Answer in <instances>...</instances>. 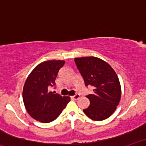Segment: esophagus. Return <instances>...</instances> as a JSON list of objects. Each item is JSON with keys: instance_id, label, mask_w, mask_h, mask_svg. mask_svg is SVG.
Wrapping results in <instances>:
<instances>
[{"instance_id": "esophagus-1", "label": "esophagus", "mask_w": 146, "mask_h": 146, "mask_svg": "<svg viewBox=\"0 0 146 146\" xmlns=\"http://www.w3.org/2000/svg\"><path fill=\"white\" fill-rule=\"evenodd\" d=\"M80 95L76 94V95H75L74 96H72L71 98L73 99V100H78L79 98H80Z\"/></svg>"}]
</instances>
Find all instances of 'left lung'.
I'll return each instance as SVG.
<instances>
[{
  "instance_id": "1",
  "label": "left lung",
  "mask_w": 146,
  "mask_h": 146,
  "mask_svg": "<svg viewBox=\"0 0 146 146\" xmlns=\"http://www.w3.org/2000/svg\"><path fill=\"white\" fill-rule=\"evenodd\" d=\"M85 86H93L86 95L90 106L83 111L91 119L102 121L111 116L121 99V85L117 75L106 62L96 57L75 58Z\"/></svg>"
}]
</instances>
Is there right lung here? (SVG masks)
Segmentation results:
<instances>
[{"label": "right lung", "mask_w": 146, "mask_h": 146, "mask_svg": "<svg viewBox=\"0 0 146 146\" xmlns=\"http://www.w3.org/2000/svg\"><path fill=\"white\" fill-rule=\"evenodd\" d=\"M64 63V60L43 62L34 68L25 81L23 102L29 115L37 121H54L70 102L69 97L50 91L51 87L56 85L58 72Z\"/></svg>", "instance_id": "obj_1"}]
</instances>
